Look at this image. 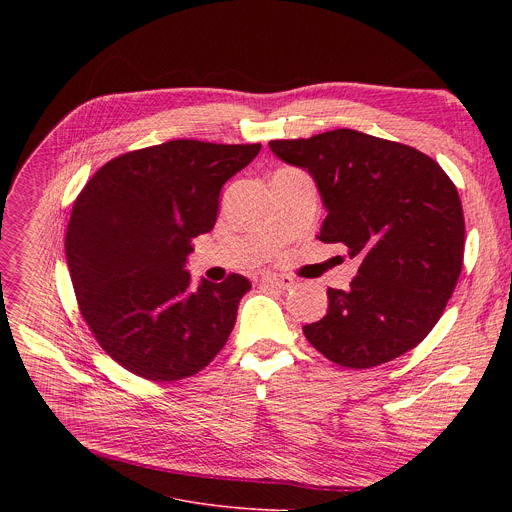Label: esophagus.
<instances>
[{"instance_id":"1","label":"esophagus","mask_w":512,"mask_h":512,"mask_svg":"<svg viewBox=\"0 0 512 512\" xmlns=\"http://www.w3.org/2000/svg\"><path fill=\"white\" fill-rule=\"evenodd\" d=\"M261 286H267V288H276V290H288L294 286L292 278L288 276H280V274H265L261 280H259Z\"/></svg>"}]
</instances>
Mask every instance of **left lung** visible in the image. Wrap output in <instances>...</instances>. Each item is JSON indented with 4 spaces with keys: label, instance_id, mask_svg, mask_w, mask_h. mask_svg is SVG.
I'll use <instances>...</instances> for the list:
<instances>
[{
    "label": "left lung",
    "instance_id": "left-lung-1",
    "mask_svg": "<svg viewBox=\"0 0 512 512\" xmlns=\"http://www.w3.org/2000/svg\"><path fill=\"white\" fill-rule=\"evenodd\" d=\"M307 170L328 215L321 242L359 261L348 290L328 288V313L303 328L315 351L367 369L415 348L442 317L463 270L465 218L454 182L415 147L338 128L270 141Z\"/></svg>",
    "mask_w": 512,
    "mask_h": 512
}]
</instances>
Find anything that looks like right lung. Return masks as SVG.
I'll use <instances>...</instances> for the list:
<instances>
[{
    "instance_id": "obj_1",
    "label": "right lung",
    "mask_w": 512,
    "mask_h": 512,
    "mask_svg": "<svg viewBox=\"0 0 512 512\" xmlns=\"http://www.w3.org/2000/svg\"><path fill=\"white\" fill-rule=\"evenodd\" d=\"M259 149L168 141L110 159L78 193L66 232L78 309L103 351L139 378H191L224 348L251 282L230 274L195 288L184 261L213 228L226 180Z\"/></svg>"
}]
</instances>
